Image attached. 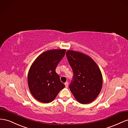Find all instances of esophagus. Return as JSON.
<instances>
[{"label": "esophagus", "instance_id": "obj_1", "mask_svg": "<svg viewBox=\"0 0 128 128\" xmlns=\"http://www.w3.org/2000/svg\"><path fill=\"white\" fill-rule=\"evenodd\" d=\"M64 84H65V87H66V88H67V87H68V82H65V83Z\"/></svg>", "mask_w": 128, "mask_h": 128}]
</instances>
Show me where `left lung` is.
I'll return each instance as SVG.
<instances>
[{"instance_id":"left-lung-1","label":"left lung","mask_w":128,"mask_h":128,"mask_svg":"<svg viewBox=\"0 0 128 128\" xmlns=\"http://www.w3.org/2000/svg\"><path fill=\"white\" fill-rule=\"evenodd\" d=\"M66 57L74 72V81L69 86L71 92L80 104L92 102L102 87V75L92 58L82 52L68 50Z\"/></svg>"}]
</instances>
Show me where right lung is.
I'll return each instance as SVG.
<instances>
[{
  "label": "right lung",
  "instance_id": "add662e5",
  "mask_svg": "<svg viewBox=\"0 0 128 128\" xmlns=\"http://www.w3.org/2000/svg\"><path fill=\"white\" fill-rule=\"evenodd\" d=\"M65 52V49L46 51L36 58L29 70V88L32 96L41 102H52L65 87L56 72V68Z\"/></svg>",
  "mask_w": 128,
  "mask_h": 128
}]
</instances>
